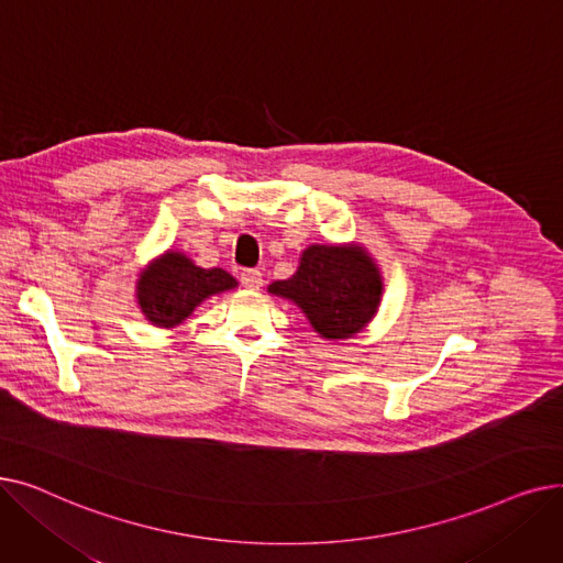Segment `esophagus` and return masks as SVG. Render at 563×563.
Wrapping results in <instances>:
<instances>
[{"label": "esophagus", "mask_w": 563, "mask_h": 563, "mask_svg": "<svg viewBox=\"0 0 563 563\" xmlns=\"http://www.w3.org/2000/svg\"><path fill=\"white\" fill-rule=\"evenodd\" d=\"M240 280L246 289H260L262 287V274L257 269H244L240 274Z\"/></svg>", "instance_id": "obj_1"}]
</instances>
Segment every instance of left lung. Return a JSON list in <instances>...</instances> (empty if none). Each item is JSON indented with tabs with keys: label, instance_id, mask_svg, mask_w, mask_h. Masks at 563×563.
<instances>
[{
	"label": "left lung",
	"instance_id": "left-lung-1",
	"mask_svg": "<svg viewBox=\"0 0 563 563\" xmlns=\"http://www.w3.org/2000/svg\"><path fill=\"white\" fill-rule=\"evenodd\" d=\"M269 291L297 303L321 338L346 340L361 333L376 314L383 278L358 244H312L303 251L297 274L272 283Z\"/></svg>",
	"mask_w": 563,
	"mask_h": 563
}]
</instances>
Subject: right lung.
I'll return each instance as SVG.
<instances>
[{"label": "right lung", "instance_id": "add662e5", "mask_svg": "<svg viewBox=\"0 0 563 563\" xmlns=\"http://www.w3.org/2000/svg\"><path fill=\"white\" fill-rule=\"evenodd\" d=\"M234 287L236 280L228 272L202 269L187 255L166 251L139 274L136 299L147 321L159 329H173L205 299Z\"/></svg>", "mask_w": 563, "mask_h": 563}]
</instances>
